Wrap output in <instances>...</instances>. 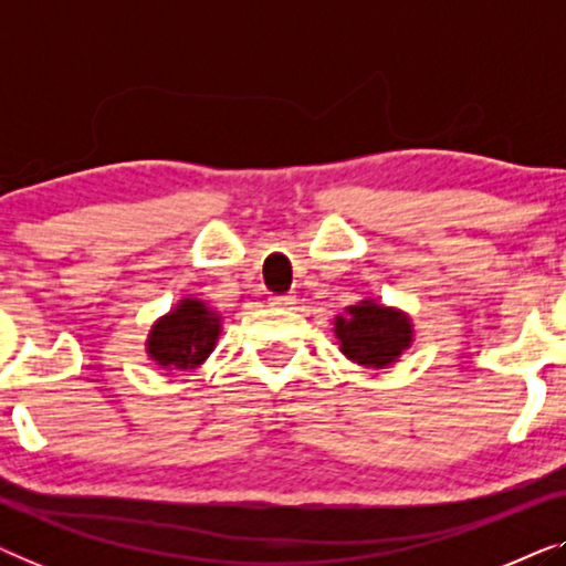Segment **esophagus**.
<instances>
[{
	"label": "esophagus",
	"instance_id": "esophagus-1",
	"mask_svg": "<svg viewBox=\"0 0 566 566\" xmlns=\"http://www.w3.org/2000/svg\"><path fill=\"white\" fill-rule=\"evenodd\" d=\"M270 304L291 308L293 304H296V296H291V293H283V296H270Z\"/></svg>",
	"mask_w": 566,
	"mask_h": 566
}]
</instances>
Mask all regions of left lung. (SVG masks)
Wrapping results in <instances>:
<instances>
[{
    "label": "left lung",
    "mask_w": 566,
    "mask_h": 566,
    "mask_svg": "<svg viewBox=\"0 0 566 566\" xmlns=\"http://www.w3.org/2000/svg\"><path fill=\"white\" fill-rule=\"evenodd\" d=\"M339 353L363 368H389L412 345L415 324L401 308L363 298L335 316Z\"/></svg>",
    "instance_id": "left-lung-1"
}]
</instances>
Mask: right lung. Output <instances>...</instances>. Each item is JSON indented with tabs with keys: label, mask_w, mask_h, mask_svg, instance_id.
<instances>
[{
	"label": "right lung",
	"mask_w": 566,
	"mask_h": 566,
	"mask_svg": "<svg viewBox=\"0 0 566 566\" xmlns=\"http://www.w3.org/2000/svg\"><path fill=\"white\" fill-rule=\"evenodd\" d=\"M219 335L221 314L213 312L206 301L188 296L151 324L146 353L159 368L190 370L213 353Z\"/></svg>",
	"instance_id": "obj_1"
}]
</instances>
